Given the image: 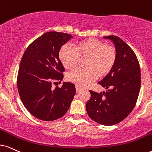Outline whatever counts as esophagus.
Instances as JSON below:
<instances>
[{
	"label": "esophagus",
	"mask_w": 152,
	"mask_h": 152,
	"mask_svg": "<svg viewBox=\"0 0 152 152\" xmlns=\"http://www.w3.org/2000/svg\"><path fill=\"white\" fill-rule=\"evenodd\" d=\"M76 93H79V92L80 91V88L79 87V86H76Z\"/></svg>",
	"instance_id": "1"
}]
</instances>
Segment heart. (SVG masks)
I'll return each mask as SVG.
<instances>
[{
	"label": "heart",
	"mask_w": 152,
	"mask_h": 152,
	"mask_svg": "<svg viewBox=\"0 0 152 152\" xmlns=\"http://www.w3.org/2000/svg\"><path fill=\"white\" fill-rule=\"evenodd\" d=\"M59 57L66 69H72L78 64L80 58L85 68L76 69L68 74L70 82L79 87H85L97 76L109 74L117 59V52L114 46L105 44L97 38H88L74 44V48L63 45L59 52Z\"/></svg>",
	"instance_id": "obj_1"
}]
</instances>
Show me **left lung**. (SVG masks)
I'll use <instances>...</instances> for the list:
<instances>
[{
  "label": "left lung",
  "mask_w": 152,
  "mask_h": 152,
  "mask_svg": "<svg viewBox=\"0 0 152 152\" xmlns=\"http://www.w3.org/2000/svg\"><path fill=\"white\" fill-rule=\"evenodd\" d=\"M114 42L117 52L114 66L98 83L108 89L96 93L90 90V98L86 103L88 116L104 126L118 124L135 107L141 86L138 59L131 48L118 36H104Z\"/></svg>",
  "instance_id": "1"
}]
</instances>
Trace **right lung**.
Masks as SVG:
<instances>
[{"label": "right lung", "instance_id": "add662e5", "mask_svg": "<svg viewBox=\"0 0 152 152\" xmlns=\"http://www.w3.org/2000/svg\"><path fill=\"white\" fill-rule=\"evenodd\" d=\"M72 38L62 32H47L28 46L21 59L17 79L19 95L25 108L40 120L51 121L62 117L76 94L72 83L52 87L64 77L59 52Z\"/></svg>", "mask_w": 152, "mask_h": 152}]
</instances>
